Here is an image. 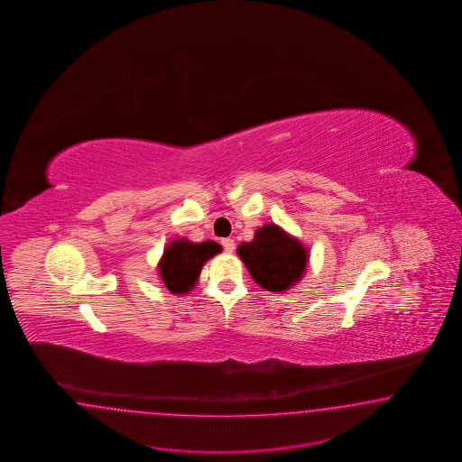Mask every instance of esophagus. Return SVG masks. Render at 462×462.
Segmentation results:
<instances>
[{"label": "esophagus", "mask_w": 462, "mask_h": 462, "mask_svg": "<svg viewBox=\"0 0 462 462\" xmlns=\"http://www.w3.org/2000/svg\"><path fill=\"white\" fill-rule=\"evenodd\" d=\"M222 245H224V251L228 254L236 251V242L232 238H222Z\"/></svg>", "instance_id": "obj_1"}]
</instances>
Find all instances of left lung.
Here are the masks:
<instances>
[{
  "mask_svg": "<svg viewBox=\"0 0 462 462\" xmlns=\"http://www.w3.org/2000/svg\"><path fill=\"white\" fill-rule=\"evenodd\" d=\"M237 254L252 280L267 291H286L307 267V249L274 224L261 226L252 242L238 245Z\"/></svg>",
  "mask_w": 462,
  "mask_h": 462,
  "instance_id": "1",
  "label": "left lung"
}]
</instances>
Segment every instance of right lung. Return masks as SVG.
<instances>
[{"instance_id":"right-lung-1","label":"right lung","mask_w":462,"mask_h":462,"mask_svg":"<svg viewBox=\"0 0 462 462\" xmlns=\"http://www.w3.org/2000/svg\"><path fill=\"white\" fill-rule=\"evenodd\" d=\"M220 251L222 245L213 240L193 244L181 238L171 242L159 263V273L166 288L174 294L191 291L203 264Z\"/></svg>"}]
</instances>
